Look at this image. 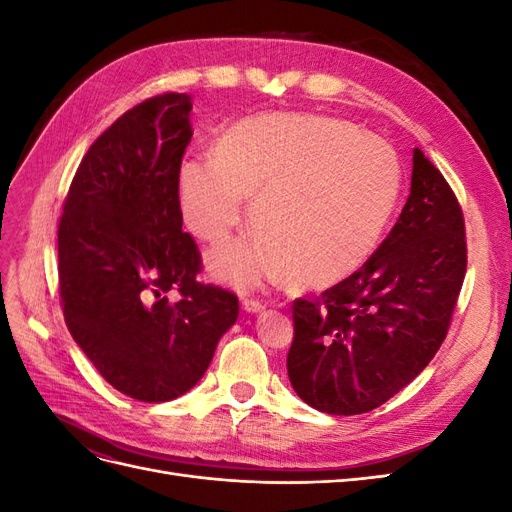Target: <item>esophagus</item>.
I'll list each match as a JSON object with an SVG mask.
<instances>
[{
    "instance_id": "34e87169",
    "label": "esophagus",
    "mask_w": 512,
    "mask_h": 512,
    "mask_svg": "<svg viewBox=\"0 0 512 512\" xmlns=\"http://www.w3.org/2000/svg\"><path fill=\"white\" fill-rule=\"evenodd\" d=\"M243 309L247 314H260L262 309H265V305H262V301H256V299H243L241 301Z\"/></svg>"
}]
</instances>
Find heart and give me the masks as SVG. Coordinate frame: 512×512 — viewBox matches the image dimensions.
<instances>
[{
    "label": "heart",
    "instance_id": "1",
    "mask_svg": "<svg viewBox=\"0 0 512 512\" xmlns=\"http://www.w3.org/2000/svg\"><path fill=\"white\" fill-rule=\"evenodd\" d=\"M397 151L350 121L258 115L232 123L213 153L177 168L181 215L211 245L230 239L254 200L260 235L209 256L218 280L254 288L288 277L303 290L348 280L376 252L401 196Z\"/></svg>",
    "mask_w": 512,
    "mask_h": 512
}]
</instances>
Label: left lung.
<instances>
[{"mask_svg":"<svg viewBox=\"0 0 512 512\" xmlns=\"http://www.w3.org/2000/svg\"><path fill=\"white\" fill-rule=\"evenodd\" d=\"M410 196L376 254L320 301L292 305V389L320 412L352 416L382 406L442 346L468 250L463 213L440 170L412 151Z\"/></svg>","mask_w":512,"mask_h":512,"instance_id":"left-lung-1","label":"left lung"}]
</instances>
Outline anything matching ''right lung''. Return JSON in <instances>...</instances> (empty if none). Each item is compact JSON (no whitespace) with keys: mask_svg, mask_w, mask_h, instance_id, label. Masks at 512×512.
I'll list each match as a JSON object with an SVG mask.
<instances>
[{"mask_svg":"<svg viewBox=\"0 0 512 512\" xmlns=\"http://www.w3.org/2000/svg\"><path fill=\"white\" fill-rule=\"evenodd\" d=\"M190 111L188 94H162L123 113L85 153L57 230L70 335L108 384L147 404L188 393L239 316L235 294L196 280L198 247L181 230Z\"/></svg>","mask_w":512,"mask_h":512,"instance_id":"1","label":"right lung"}]
</instances>
